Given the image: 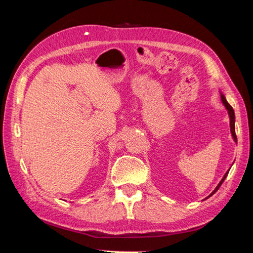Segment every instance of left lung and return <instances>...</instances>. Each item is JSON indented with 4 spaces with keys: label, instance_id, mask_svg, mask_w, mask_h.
<instances>
[{
    "label": "left lung",
    "instance_id": "obj_1",
    "mask_svg": "<svg viewBox=\"0 0 253 253\" xmlns=\"http://www.w3.org/2000/svg\"><path fill=\"white\" fill-rule=\"evenodd\" d=\"M220 97H221V101H223V103H224V105H225V108L227 109V111H228V116H229V126H231V133H232V136H233V138H234V141H235V142H237L236 134H235V115H234V110H233V108L231 107V104H229V103L227 102V101H226L225 96H224V94H220ZM228 171H229V170H228ZM228 171L226 172V174L224 175L223 179L220 180L219 184H218L217 187L214 188V190L212 191V193H211V194L209 195V197H211V195L214 194V193H216V192L218 191V188L220 187V185H221V184H223V182L225 180V178H226V177H227V175H228ZM209 197H208V198H209Z\"/></svg>",
    "mask_w": 253,
    "mask_h": 253
}]
</instances>
